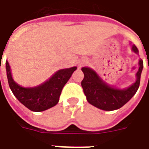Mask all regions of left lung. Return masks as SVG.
Segmentation results:
<instances>
[{"instance_id": "8db88e82", "label": "left lung", "mask_w": 149, "mask_h": 149, "mask_svg": "<svg viewBox=\"0 0 149 149\" xmlns=\"http://www.w3.org/2000/svg\"><path fill=\"white\" fill-rule=\"evenodd\" d=\"M132 49L138 54V49L133 45ZM139 69L136 72V80L128 88L116 89L107 85L99 77L96 72L89 68L81 69L84 77L81 81V86L87 100L91 105L103 111H114L122 107L135 95L139 88L141 74L143 69V61H139Z\"/></svg>"}]
</instances>
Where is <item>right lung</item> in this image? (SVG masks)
<instances>
[{
	"label": "right lung",
	"mask_w": 149,
	"mask_h": 149,
	"mask_svg": "<svg viewBox=\"0 0 149 149\" xmlns=\"http://www.w3.org/2000/svg\"><path fill=\"white\" fill-rule=\"evenodd\" d=\"M76 69L77 67H72L59 70L42 84L32 88H25L13 80L9 64L6 61L8 81L13 93L26 107L37 112L46 111L58 103L63 87Z\"/></svg>",
	"instance_id": "right-lung-1"
}]
</instances>
